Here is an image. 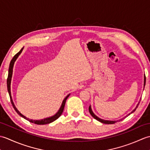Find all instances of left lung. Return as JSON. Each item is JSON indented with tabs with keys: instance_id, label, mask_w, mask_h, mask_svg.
Here are the masks:
<instances>
[{
	"instance_id": "1",
	"label": "left lung",
	"mask_w": 150,
	"mask_h": 150,
	"mask_svg": "<svg viewBox=\"0 0 150 150\" xmlns=\"http://www.w3.org/2000/svg\"><path fill=\"white\" fill-rule=\"evenodd\" d=\"M145 84H146V76H145V75H144V86H145ZM140 101H141V100H140ZM140 101H139V103H138V104H137V106L135 107V109H134V110H133L131 113H129L128 115H126V117H124V118H122V119H119V120H104V119H100V118L98 117L97 115H95V113L93 112V111H92V110H91V106H90V107H89V111H90V114H91V115L92 117H93L94 118V119H95L96 120H97L98 121H99V122H102V123H104V124H114V123L117 122V121H120V120H122V119H124V118L126 117L127 116L131 114V113H132L134 112V111L136 110L137 108V107H138V106H139V104Z\"/></svg>"
}]
</instances>
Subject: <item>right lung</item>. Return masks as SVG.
Listing matches in <instances>:
<instances>
[{"label":"right lung","instance_id":"obj_1","mask_svg":"<svg viewBox=\"0 0 150 150\" xmlns=\"http://www.w3.org/2000/svg\"><path fill=\"white\" fill-rule=\"evenodd\" d=\"M24 49V47H22V48L21 50V51L19 52H18L16 55L13 57L12 60H11L10 64H9V70H8V79H7V87H8V91L9 93V97H10V100H11V103L12 104V106L13 107V108L15 109V110L16 111V112H17L19 115L21 116L22 117H23L24 119H26L27 120L30 121V122H32V123H35V124H50L51 122H53V121H55V120H57L58 118L61 115L62 112H63V110H64V106H65V103H66V99L68 98V97L69 96V94H68L67 96L64 98V100L62 103L61 106H60L59 110H58V111L53 116H51L50 117H47V118H44L43 119H40V120H33V119H30L29 118H27L26 117H25L24 115H23L20 111H19L17 108H16V106H15L13 101L12 99V97H11V78H12V75H13V66H14V64L16 61V60L17 59V58L18 57V56L21 55L22 50Z\"/></svg>","mask_w":150,"mask_h":150}]
</instances>
